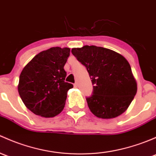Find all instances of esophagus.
<instances>
[{
	"label": "esophagus",
	"instance_id": "obj_1",
	"mask_svg": "<svg viewBox=\"0 0 156 156\" xmlns=\"http://www.w3.org/2000/svg\"><path fill=\"white\" fill-rule=\"evenodd\" d=\"M74 87H78V83H74Z\"/></svg>",
	"mask_w": 156,
	"mask_h": 156
}]
</instances>
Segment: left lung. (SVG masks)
Listing matches in <instances>:
<instances>
[{
    "instance_id": "1",
    "label": "left lung",
    "mask_w": 156,
    "mask_h": 156,
    "mask_svg": "<svg viewBox=\"0 0 156 156\" xmlns=\"http://www.w3.org/2000/svg\"><path fill=\"white\" fill-rule=\"evenodd\" d=\"M72 53L86 67L93 85V94L86 98L91 112L101 119H112L125 112L137 90L125 57L95 45L74 48Z\"/></svg>"
}]
</instances>
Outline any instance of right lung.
Segmentation results:
<instances>
[{
    "instance_id": "1",
    "label": "right lung",
    "mask_w": 156,
    "mask_h": 156,
    "mask_svg": "<svg viewBox=\"0 0 156 156\" xmlns=\"http://www.w3.org/2000/svg\"><path fill=\"white\" fill-rule=\"evenodd\" d=\"M69 48L53 47L36 55L24 67L18 90L25 106L36 115L54 117L63 111L67 92L73 87L65 82L64 66Z\"/></svg>"
}]
</instances>
